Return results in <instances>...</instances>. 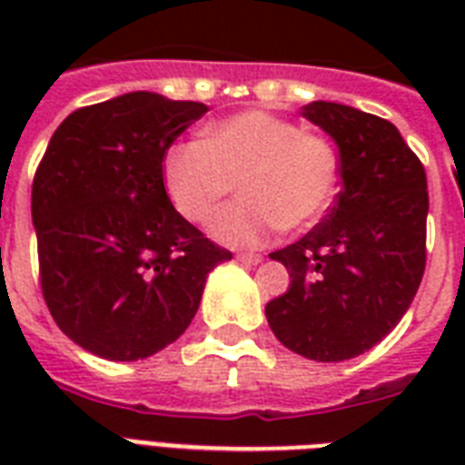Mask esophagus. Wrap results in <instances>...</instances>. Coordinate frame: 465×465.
Segmentation results:
<instances>
[{"label": "esophagus", "mask_w": 465, "mask_h": 465, "mask_svg": "<svg viewBox=\"0 0 465 465\" xmlns=\"http://www.w3.org/2000/svg\"><path fill=\"white\" fill-rule=\"evenodd\" d=\"M241 262H251V265H255V262H261L262 261V255L261 253H253V251H248V253H239L236 255Z\"/></svg>", "instance_id": "obj_1"}]
</instances>
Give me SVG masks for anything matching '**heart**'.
I'll use <instances>...</instances> for the list:
<instances>
[{
  "label": "heart",
  "instance_id": "1",
  "mask_svg": "<svg viewBox=\"0 0 465 465\" xmlns=\"http://www.w3.org/2000/svg\"><path fill=\"white\" fill-rule=\"evenodd\" d=\"M233 183L241 200L214 214L210 233L226 246H258L275 229L302 232L328 212L340 185L338 149L280 115L243 111L163 159L168 200L193 224L210 217Z\"/></svg>",
  "mask_w": 465,
  "mask_h": 465
}]
</instances>
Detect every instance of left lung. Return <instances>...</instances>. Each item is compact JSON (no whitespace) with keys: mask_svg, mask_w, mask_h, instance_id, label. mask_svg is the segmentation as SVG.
Segmentation results:
<instances>
[{"mask_svg":"<svg viewBox=\"0 0 465 465\" xmlns=\"http://www.w3.org/2000/svg\"><path fill=\"white\" fill-rule=\"evenodd\" d=\"M302 115L338 144L342 190L304 239L270 253L292 284L265 316L292 352L352 360L396 328L422 282L427 175L389 120L331 101Z\"/></svg>","mask_w":465,"mask_h":465,"instance_id":"8db88e82","label":"left lung"}]
</instances>
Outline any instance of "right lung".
Here are the masks:
<instances>
[{
  "mask_svg": "<svg viewBox=\"0 0 465 465\" xmlns=\"http://www.w3.org/2000/svg\"><path fill=\"white\" fill-rule=\"evenodd\" d=\"M207 113L133 91L62 120L33 178L40 287L54 323L86 352L144 360L181 338L226 248L183 219L163 156Z\"/></svg>",
  "mask_w": 465,
  "mask_h": 465,
  "instance_id": "1",
  "label": "right lung"
}]
</instances>
